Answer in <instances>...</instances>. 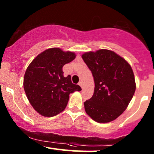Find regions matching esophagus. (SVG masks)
Wrapping results in <instances>:
<instances>
[{"label":"esophagus","instance_id":"obj_1","mask_svg":"<svg viewBox=\"0 0 154 154\" xmlns=\"http://www.w3.org/2000/svg\"><path fill=\"white\" fill-rule=\"evenodd\" d=\"M79 85L80 86V87L82 88H83V82H82V81H80V82H79Z\"/></svg>","mask_w":154,"mask_h":154}]
</instances>
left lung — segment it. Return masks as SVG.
<instances>
[{"label": "left lung", "mask_w": 154, "mask_h": 154, "mask_svg": "<svg viewBox=\"0 0 154 154\" xmlns=\"http://www.w3.org/2000/svg\"><path fill=\"white\" fill-rule=\"evenodd\" d=\"M93 75L94 93L84 103L85 110L94 121L107 123L125 111L136 89L132 67L112 51L100 49L82 55Z\"/></svg>", "instance_id": "obj_1"}]
</instances>
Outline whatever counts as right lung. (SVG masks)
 <instances>
[{
    "mask_svg": "<svg viewBox=\"0 0 154 154\" xmlns=\"http://www.w3.org/2000/svg\"><path fill=\"white\" fill-rule=\"evenodd\" d=\"M75 57L71 51L52 48L40 53L28 66L24 89L32 106L42 116L59 114L66 108L70 93L82 90L72 82L71 76L63 75V66Z\"/></svg>",
    "mask_w": 154,
    "mask_h": 154,
    "instance_id": "1",
    "label": "right lung"
}]
</instances>
